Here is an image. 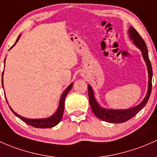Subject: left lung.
Wrapping results in <instances>:
<instances>
[{"label":"left lung","instance_id":"8db88e82","mask_svg":"<svg viewBox=\"0 0 157 157\" xmlns=\"http://www.w3.org/2000/svg\"><path fill=\"white\" fill-rule=\"evenodd\" d=\"M128 37L131 41L133 42L134 44L140 49L141 51L142 56L146 63L147 69L148 72V87L147 92L144 98L143 101H141L138 105L133 106L129 109H106V108L102 107L98 101L95 99L94 94L93 88H91L90 85H88V97H89V102L90 107H91L92 111L94 114L101 120L105 121L109 123H122L125 122L128 119H132V117L138 113L145 106V105L147 103L149 100L150 96H151V90H152V78H153V70H152L151 63L150 62L149 56H148L147 48L146 43L144 42L143 38L140 36L138 32H137L132 26H130L128 29Z\"/></svg>","mask_w":157,"mask_h":157}]
</instances>
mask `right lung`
I'll return each instance as SVG.
<instances>
[{"instance_id": "1", "label": "right lung", "mask_w": 157, "mask_h": 157, "mask_svg": "<svg viewBox=\"0 0 157 157\" xmlns=\"http://www.w3.org/2000/svg\"><path fill=\"white\" fill-rule=\"evenodd\" d=\"M21 37V35H19V37L17 38V41H16L15 44L13 45L12 47L10 48H13L14 45L16 44L17 42H18L19 38ZM5 60H6V58L4 59V66H5ZM3 75H4V72H3L2 74V86L3 88H4V81H3ZM73 86V82L71 83L69 86L66 88V90H64L63 93L62 94L60 97V99H59V106H58L57 109L56 110V112L54 113L52 116H51L50 117L48 118H43V119H27V118H24L22 116H19L18 113L15 112V111L13 110L12 108L10 106V109L12 110V112L13 113L14 115L17 116V117L19 118L22 121H23L24 122H25L26 124L28 125H31V126H33L35 128H52L56 126L59 122H60L61 119L63 117V111H64V103H65V99H66V97H67V94L69 93V90H71L72 87ZM6 102L8 103L7 100H6Z\"/></svg>"}]
</instances>
